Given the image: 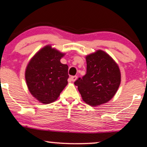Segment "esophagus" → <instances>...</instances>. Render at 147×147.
<instances>
[{"label":"esophagus","instance_id":"esophagus-1","mask_svg":"<svg viewBox=\"0 0 147 147\" xmlns=\"http://www.w3.org/2000/svg\"><path fill=\"white\" fill-rule=\"evenodd\" d=\"M77 79V76H72L70 77V82H75Z\"/></svg>","mask_w":147,"mask_h":147}]
</instances>
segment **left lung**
<instances>
[{
  "instance_id": "obj_1",
  "label": "left lung",
  "mask_w": 147,
  "mask_h": 147,
  "mask_svg": "<svg viewBox=\"0 0 147 147\" xmlns=\"http://www.w3.org/2000/svg\"><path fill=\"white\" fill-rule=\"evenodd\" d=\"M86 74L75 82L82 99L91 106H99L114 97L121 84L118 65L102 50L86 56Z\"/></svg>"
}]
</instances>
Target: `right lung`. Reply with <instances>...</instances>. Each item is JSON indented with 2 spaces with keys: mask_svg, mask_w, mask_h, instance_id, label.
I'll return each instance as SVG.
<instances>
[{
  "mask_svg": "<svg viewBox=\"0 0 147 147\" xmlns=\"http://www.w3.org/2000/svg\"><path fill=\"white\" fill-rule=\"evenodd\" d=\"M64 55L51 45H47L27 65L25 72L27 86L39 102L44 104L54 102L67 84L68 66L60 61Z\"/></svg>",
  "mask_w": 147,
  "mask_h": 147,
  "instance_id": "1",
  "label": "right lung"
}]
</instances>
